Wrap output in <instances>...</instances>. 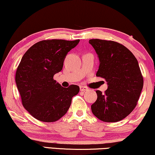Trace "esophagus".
Wrapping results in <instances>:
<instances>
[{
  "label": "esophagus",
  "instance_id": "34e87169",
  "mask_svg": "<svg viewBox=\"0 0 155 155\" xmlns=\"http://www.w3.org/2000/svg\"><path fill=\"white\" fill-rule=\"evenodd\" d=\"M88 88L86 86H80V91H88Z\"/></svg>",
  "mask_w": 155,
  "mask_h": 155
}]
</instances>
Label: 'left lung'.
Instances as JSON below:
<instances>
[{
	"label": "left lung",
	"instance_id": "8db88e82",
	"mask_svg": "<svg viewBox=\"0 0 155 155\" xmlns=\"http://www.w3.org/2000/svg\"><path fill=\"white\" fill-rule=\"evenodd\" d=\"M99 58L97 77L107 82L104 93L96 91L97 100L91 105L93 114L104 122H117L134 110L143 87L138 60L131 52L112 41L91 39Z\"/></svg>",
	"mask_w": 155,
	"mask_h": 155
}]
</instances>
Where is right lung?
I'll return each instance as SVG.
<instances>
[{"label": "right lung", "instance_id": "1", "mask_svg": "<svg viewBox=\"0 0 155 155\" xmlns=\"http://www.w3.org/2000/svg\"><path fill=\"white\" fill-rule=\"evenodd\" d=\"M79 41H39L21 58L15 81L24 107L38 120H59L68 111L71 98L79 92L77 85L64 88L53 79V76L62 69L68 52L77 46Z\"/></svg>", "mask_w": 155, "mask_h": 155}]
</instances>
